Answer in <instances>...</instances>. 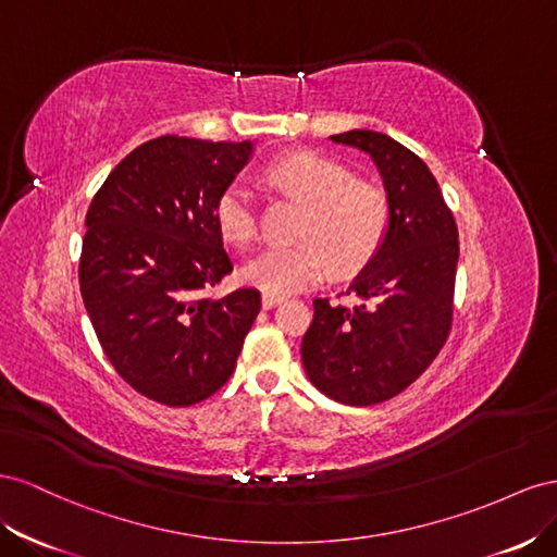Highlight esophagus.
Masks as SVG:
<instances>
[{"label": "esophagus", "instance_id": "1", "mask_svg": "<svg viewBox=\"0 0 557 557\" xmlns=\"http://www.w3.org/2000/svg\"><path fill=\"white\" fill-rule=\"evenodd\" d=\"M282 300H284V296H280V294H268V292H263V296H261V304H263L265 310L280 306Z\"/></svg>", "mask_w": 557, "mask_h": 557}]
</instances>
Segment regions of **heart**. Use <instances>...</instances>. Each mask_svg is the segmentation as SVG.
<instances>
[{"mask_svg":"<svg viewBox=\"0 0 557 557\" xmlns=\"http://www.w3.org/2000/svg\"><path fill=\"white\" fill-rule=\"evenodd\" d=\"M265 180L304 202L294 245H273L253 257L243 277L268 294H294L320 284L329 265L352 275L383 247L392 205L383 188L355 180L347 168L314 151H294L265 168ZM214 221L233 245H249L259 233V210L251 190L233 182L214 202Z\"/></svg>","mask_w":557,"mask_h":557,"instance_id":"b5f03b06","label":"heart"}]
</instances>
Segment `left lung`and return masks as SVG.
<instances>
[{"mask_svg":"<svg viewBox=\"0 0 557 557\" xmlns=\"http://www.w3.org/2000/svg\"><path fill=\"white\" fill-rule=\"evenodd\" d=\"M331 139L373 158L392 221L383 247L345 292L357 304L314 298L300 357L310 383L329 399L373 406L416 383L448 341L457 224L434 174L399 141L373 131Z\"/></svg>","mask_w":557,"mask_h":557,"instance_id":"8db88e82","label":"left lung"}]
</instances>
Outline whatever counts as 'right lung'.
Returning <instances> with one entry per match:
<instances>
[{
	"instance_id": "obj_1",
	"label": "right lung",
	"mask_w": 557,
	"mask_h": 557,
	"mask_svg": "<svg viewBox=\"0 0 557 557\" xmlns=\"http://www.w3.org/2000/svg\"><path fill=\"white\" fill-rule=\"evenodd\" d=\"M253 145L163 135L109 172L86 214L78 284L98 341L135 392L170 408L226 385L257 289L208 298L231 270L214 202Z\"/></svg>"
}]
</instances>
